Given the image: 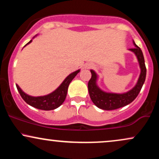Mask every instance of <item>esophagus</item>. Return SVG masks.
<instances>
[{"mask_svg":"<svg viewBox=\"0 0 159 159\" xmlns=\"http://www.w3.org/2000/svg\"><path fill=\"white\" fill-rule=\"evenodd\" d=\"M93 66V64H91V63H87V64L84 65V67L85 69H90V68H92V67Z\"/></svg>","mask_w":159,"mask_h":159,"instance_id":"1","label":"esophagus"}]
</instances>
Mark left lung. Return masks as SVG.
I'll list each match as a JSON object with an SVG mask.
<instances>
[{
  "label": "left lung",
  "instance_id": "1",
  "mask_svg": "<svg viewBox=\"0 0 159 159\" xmlns=\"http://www.w3.org/2000/svg\"><path fill=\"white\" fill-rule=\"evenodd\" d=\"M133 44L134 48H129V51L135 54L140 69L139 78L136 84L131 90L122 93H109L104 91L98 87L97 81L98 76L94 70L91 69L90 72L92 74L90 80L88 82V91L90 98L93 102L98 108L102 110L111 111L124 107L132 102L135 98L139 94L147 75V69H146L145 61L141 49L138 46L133 40Z\"/></svg>",
  "mask_w": 159,
  "mask_h": 159
}]
</instances>
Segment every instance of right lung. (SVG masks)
Instances as JSON below:
<instances>
[{"instance_id": "right-lung-1", "label": "right lung", "mask_w": 159, "mask_h": 159, "mask_svg": "<svg viewBox=\"0 0 159 159\" xmlns=\"http://www.w3.org/2000/svg\"><path fill=\"white\" fill-rule=\"evenodd\" d=\"M37 35L34 36L33 39L36 37ZM33 39L30 40L29 43H27L24 47L26 46L27 45L30 44L32 42ZM80 69L75 71L69 74L66 78L63 80V81L61 84V85L56 89L55 90L53 91L52 93L48 95H45V96H32L30 95L25 93L24 91L20 88V87L18 84H16L17 90L21 95V98L25 100L26 103L28 104L30 106L36 107L37 109L44 111H51L54 110V109L60 107L63 102L65 101V98L66 97L67 90H68V87L69 84L72 81V79L77 75V74L80 72Z\"/></svg>"}]
</instances>
